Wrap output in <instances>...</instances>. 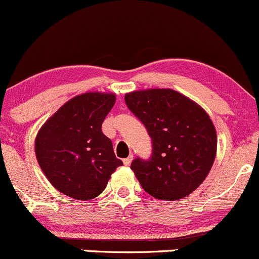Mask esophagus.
<instances>
[{
    "instance_id": "obj_1",
    "label": "esophagus",
    "mask_w": 259,
    "mask_h": 259,
    "mask_svg": "<svg viewBox=\"0 0 259 259\" xmlns=\"http://www.w3.org/2000/svg\"><path fill=\"white\" fill-rule=\"evenodd\" d=\"M132 160H133V156H132V155H130L128 157L124 158V160H123V163H124V165H126V166H130V165H131V162H132Z\"/></svg>"
}]
</instances>
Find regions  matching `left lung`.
<instances>
[{
  "instance_id": "1",
  "label": "left lung",
  "mask_w": 259,
  "mask_h": 259,
  "mask_svg": "<svg viewBox=\"0 0 259 259\" xmlns=\"http://www.w3.org/2000/svg\"><path fill=\"white\" fill-rule=\"evenodd\" d=\"M124 101L152 138L150 160L131 163L143 190L167 201L190 195L205 180L217 156V131L209 114L170 88L131 92Z\"/></svg>"
}]
</instances>
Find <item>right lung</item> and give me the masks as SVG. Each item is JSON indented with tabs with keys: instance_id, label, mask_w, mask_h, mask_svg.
<instances>
[{
	"instance_id": "1",
	"label": "right lung",
	"mask_w": 259,
	"mask_h": 259,
	"mask_svg": "<svg viewBox=\"0 0 259 259\" xmlns=\"http://www.w3.org/2000/svg\"><path fill=\"white\" fill-rule=\"evenodd\" d=\"M116 94L88 92L64 103L37 132L35 155L51 185L69 198L91 200L103 193L112 174L123 165L102 123Z\"/></svg>"
}]
</instances>
